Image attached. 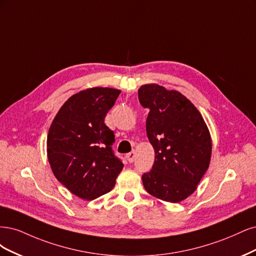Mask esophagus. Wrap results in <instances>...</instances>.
<instances>
[{
  "label": "esophagus",
  "instance_id": "1",
  "mask_svg": "<svg viewBox=\"0 0 256 256\" xmlns=\"http://www.w3.org/2000/svg\"><path fill=\"white\" fill-rule=\"evenodd\" d=\"M135 156H136V154H135L134 151L130 152V153L126 154V160H128V162H133L134 160H135Z\"/></svg>",
  "mask_w": 256,
  "mask_h": 256
}]
</instances>
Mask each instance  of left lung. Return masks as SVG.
Here are the masks:
<instances>
[{
	"instance_id": "8db88e82",
	"label": "left lung",
	"mask_w": 256,
	"mask_h": 256,
	"mask_svg": "<svg viewBox=\"0 0 256 256\" xmlns=\"http://www.w3.org/2000/svg\"><path fill=\"white\" fill-rule=\"evenodd\" d=\"M138 98L150 110L146 128L155 152L152 170L142 176L144 187L162 201H183L210 167V130L196 107L176 90L146 84L138 89Z\"/></svg>"
}]
</instances>
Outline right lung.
Listing matches in <instances>:
<instances>
[{
  "instance_id": "add662e5",
  "label": "right lung",
  "mask_w": 256,
  "mask_h": 256,
  "mask_svg": "<svg viewBox=\"0 0 256 256\" xmlns=\"http://www.w3.org/2000/svg\"><path fill=\"white\" fill-rule=\"evenodd\" d=\"M121 90L94 87L73 94L53 119L46 153L55 178L73 194L94 200L110 192L123 168L104 118Z\"/></svg>"
}]
</instances>
